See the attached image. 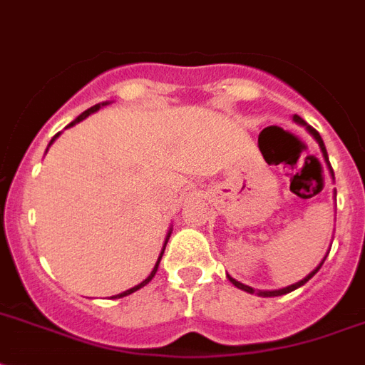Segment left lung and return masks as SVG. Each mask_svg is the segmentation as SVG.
Wrapping results in <instances>:
<instances>
[{
	"label": "left lung",
	"mask_w": 365,
	"mask_h": 365,
	"mask_svg": "<svg viewBox=\"0 0 365 365\" xmlns=\"http://www.w3.org/2000/svg\"><path fill=\"white\" fill-rule=\"evenodd\" d=\"M294 121L297 123V125L305 126L307 130H309V134H311V136L314 138V140H317V142H318V145H320V151H322V157H324V160H326V165H328V170H329V174H331V178H334V168H331V165H329V159H328V151H326V145H324V142H322V138H320V134H318V132L314 130V128H312V126H309V125H307V123L303 121V119H301L299 115H294ZM335 195H337V193H335ZM326 257H328V254L324 255V259H326ZM324 259L320 261V265H318L317 269H312V271L309 272V274H307L305 278H303V280H299V282H295V284H289V286H286V288H280V289H254V288H250V286H246V284L239 282V280H235V278H233V277H229V274H227V278H229V282L233 284V286H237V288H239V289H242V292H248V294H255V295H259V297H277V295L289 294V292H294V289L301 288V286H303V284H307V282H309V280H311V278L314 277V274H317L318 271H320V267H322Z\"/></svg>",
	"instance_id": "8db88e82"
}]
</instances>
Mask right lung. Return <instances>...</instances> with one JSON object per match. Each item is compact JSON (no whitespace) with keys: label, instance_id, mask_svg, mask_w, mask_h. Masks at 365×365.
Returning <instances> with one entry per match:
<instances>
[{"label":"right lung","instance_id":"add662e5","mask_svg":"<svg viewBox=\"0 0 365 365\" xmlns=\"http://www.w3.org/2000/svg\"><path fill=\"white\" fill-rule=\"evenodd\" d=\"M108 104H111V102H102V104H96V106H93V108H88L87 111H83L81 115L77 117V119H73V121H71L70 125L66 126V128H70V126L77 125V123H81L83 119H87L88 115H93L94 111H98L100 108H104V106H108ZM58 136H60V132H58V134H56V136H53V140H51V142H48V148H51V145H53V142H54V140H56V138H58ZM48 148H47V149H48ZM170 233H172V229H168V233H166V239H165V244H163V250H160V254H159V259H157V263H155V267H153V271H151V274H149V277L145 278V280H142V282L138 284V286H134V288H130V289H126V292H121V294L113 295V297H111V299H119V297H125V295H130V294H134V292H138V289H140V288H143V286H145V284H149V282H151V278L155 277V272H157V269H159L160 257H163V254H165L166 242H168V239H170Z\"/></svg>","mask_w":365,"mask_h":365}]
</instances>
